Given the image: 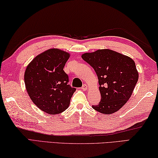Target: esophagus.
<instances>
[{
	"label": "esophagus",
	"mask_w": 158,
	"mask_h": 158,
	"mask_svg": "<svg viewBox=\"0 0 158 158\" xmlns=\"http://www.w3.org/2000/svg\"><path fill=\"white\" fill-rule=\"evenodd\" d=\"M82 89H83V90H87V85H83V86H82Z\"/></svg>",
	"instance_id": "34e87169"
}]
</instances>
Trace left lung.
Listing matches in <instances>:
<instances>
[{
	"instance_id": "1",
	"label": "left lung",
	"mask_w": 158,
	"mask_h": 158,
	"mask_svg": "<svg viewBox=\"0 0 158 158\" xmlns=\"http://www.w3.org/2000/svg\"><path fill=\"white\" fill-rule=\"evenodd\" d=\"M98 76L101 99L93 109L110 114L129 100L138 81L139 73L134 60L110 49H100L82 55Z\"/></svg>"
}]
</instances>
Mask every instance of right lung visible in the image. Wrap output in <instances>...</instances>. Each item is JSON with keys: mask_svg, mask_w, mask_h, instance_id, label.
I'll return each mask as SVG.
<instances>
[{"mask_svg": "<svg viewBox=\"0 0 158 158\" xmlns=\"http://www.w3.org/2000/svg\"><path fill=\"white\" fill-rule=\"evenodd\" d=\"M69 52L51 48L36 56L27 66L24 82L30 98L41 110L50 114L64 111L76 91L68 84L63 70Z\"/></svg>", "mask_w": 158, "mask_h": 158, "instance_id": "1", "label": "right lung"}]
</instances>
